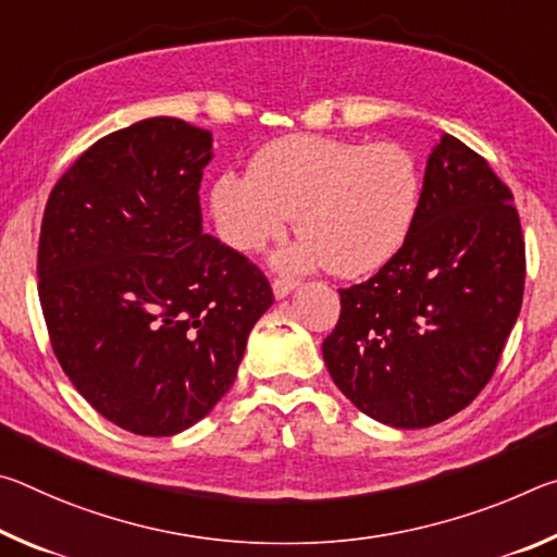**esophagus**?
<instances>
[{"label":"esophagus","mask_w":557,"mask_h":557,"mask_svg":"<svg viewBox=\"0 0 557 557\" xmlns=\"http://www.w3.org/2000/svg\"><path fill=\"white\" fill-rule=\"evenodd\" d=\"M297 285L299 282L295 277H275L272 280V292H275L277 299H285Z\"/></svg>","instance_id":"34e87169"}]
</instances>
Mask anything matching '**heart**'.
<instances>
[{
    "instance_id": "obj_1",
    "label": "heart",
    "mask_w": 557,
    "mask_h": 557,
    "mask_svg": "<svg viewBox=\"0 0 557 557\" xmlns=\"http://www.w3.org/2000/svg\"><path fill=\"white\" fill-rule=\"evenodd\" d=\"M420 199V164L408 147L297 135L262 147L248 176L215 178L211 213L221 240L245 256L280 240L297 215L305 238L280 252V268L363 277L403 250Z\"/></svg>"
}]
</instances>
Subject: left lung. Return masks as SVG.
Instances as JSON below:
<instances>
[{
  "label": "left lung",
  "instance_id": "obj_1",
  "mask_svg": "<svg viewBox=\"0 0 557 557\" xmlns=\"http://www.w3.org/2000/svg\"><path fill=\"white\" fill-rule=\"evenodd\" d=\"M511 188L457 137L432 147L408 243L338 289L329 373L369 418L430 428L482 393L521 312L525 243Z\"/></svg>",
  "mask_w": 557,
  "mask_h": 557
}]
</instances>
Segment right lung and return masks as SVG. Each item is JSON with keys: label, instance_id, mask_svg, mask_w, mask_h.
Returning <instances> with one entry per match:
<instances>
[{"label": "right lung", "instance_id": "right-lung-1", "mask_svg": "<svg viewBox=\"0 0 557 557\" xmlns=\"http://www.w3.org/2000/svg\"><path fill=\"white\" fill-rule=\"evenodd\" d=\"M209 129L139 120L98 139L53 186L39 238V299L53 354L117 428L169 437L231 391L265 275L203 233Z\"/></svg>", "mask_w": 557, "mask_h": 557}]
</instances>
